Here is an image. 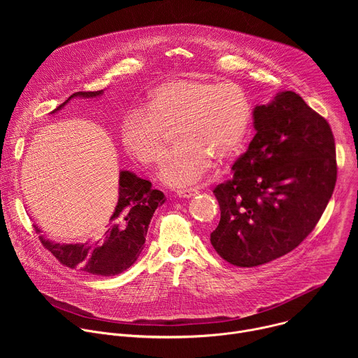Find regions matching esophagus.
Listing matches in <instances>:
<instances>
[{
  "label": "esophagus",
  "instance_id": "obj_1",
  "mask_svg": "<svg viewBox=\"0 0 358 358\" xmlns=\"http://www.w3.org/2000/svg\"><path fill=\"white\" fill-rule=\"evenodd\" d=\"M196 192H198L196 188H187V189H178V191H177V195H178L180 198H191V196H194Z\"/></svg>",
  "mask_w": 358,
  "mask_h": 358
}]
</instances>
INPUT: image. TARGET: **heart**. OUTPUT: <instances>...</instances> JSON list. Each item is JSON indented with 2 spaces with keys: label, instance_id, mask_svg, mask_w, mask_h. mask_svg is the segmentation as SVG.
I'll return each instance as SVG.
<instances>
[{
  "label": "heart",
  "instance_id": "1",
  "mask_svg": "<svg viewBox=\"0 0 358 358\" xmlns=\"http://www.w3.org/2000/svg\"><path fill=\"white\" fill-rule=\"evenodd\" d=\"M250 105L234 82L196 76L167 80L152 90L143 110L122 126V143L140 164L162 163L173 133L180 145L160 170L163 184L185 188L206 176L215 162L225 164L243 150L250 131Z\"/></svg>",
  "mask_w": 358,
  "mask_h": 358
}]
</instances>
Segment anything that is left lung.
I'll return each instance as SVG.
<instances>
[{
	"label": "left lung",
	"instance_id": "1",
	"mask_svg": "<svg viewBox=\"0 0 358 358\" xmlns=\"http://www.w3.org/2000/svg\"><path fill=\"white\" fill-rule=\"evenodd\" d=\"M257 134L214 194L221 220L211 243L227 262L252 268L293 250L331 198L336 145L329 123L294 92L253 109Z\"/></svg>",
	"mask_w": 358,
	"mask_h": 358
}]
</instances>
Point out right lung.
Masks as SVG:
<instances>
[{"instance_id":"right-lung-1","label":"right lung","mask_w":358,"mask_h":358,"mask_svg":"<svg viewBox=\"0 0 358 358\" xmlns=\"http://www.w3.org/2000/svg\"><path fill=\"white\" fill-rule=\"evenodd\" d=\"M97 92H76L50 115L58 113L75 97L93 99ZM166 202L162 191L152 189L151 182L134 173L122 170L119 176L117 202L108 220L105 231L82 243H58L39 236L42 245L65 266L97 276H115L129 269L144 248L147 229L152 214ZM36 232H42L35 225Z\"/></svg>"}]
</instances>
